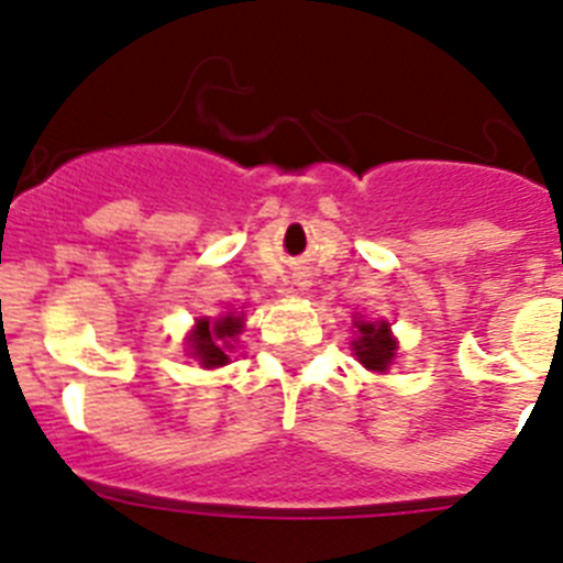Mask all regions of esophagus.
Returning a JSON list of instances; mask_svg holds the SVG:
<instances>
[{
  "mask_svg": "<svg viewBox=\"0 0 563 563\" xmlns=\"http://www.w3.org/2000/svg\"><path fill=\"white\" fill-rule=\"evenodd\" d=\"M298 285H301V290H303V287H307V282H298Z\"/></svg>",
  "mask_w": 563,
  "mask_h": 563,
  "instance_id": "34e87169",
  "label": "esophagus"
}]
</instances>
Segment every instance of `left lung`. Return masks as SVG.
Returning <instances> with one entry per match:
<instances>
[{"instance_id":"8db88e82","label":"left lung","mask_w":563,"mask_h":563,"mask_svg":"<svg viewBox=\"0 0 563 563\" xmlns=\"http://www.w3.org/2000/svg\"><path fill=\"white\" fill-rule=\"evenodd\" d=\"M357 327V340H352L354 354H357L360 363L368 371H376V374H385L390 368L396 357V338L390 334L388 321H354Z\"/></svg>"}]
</instances>
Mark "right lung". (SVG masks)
I'll list each match as a JSON object with an SVG mask.
<instances>
[{
  "instance_id": "add662e5",
  "label": "right lung",
  "mask_w": 563,
  "mask_h": 563,
  "mask_svg": "<svg viewBox=\"0 0 563 563\" xmlns=\"http://www.w3.org/2000/svg\"><path fill=\"white\" fill-rule=\"evenodd\" d=\"M245 327V316L240 312H225L220 318H198L195 329L189 332V354L198 360L203 368H220L229 363V352L234 349L236 334Z\"/></svg>"
}]
</instances>
